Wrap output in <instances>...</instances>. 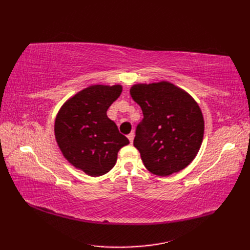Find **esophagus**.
Here are the masks:
<instances>
[{"mask_svg": "<svg viewBox=\"0 0 250 250\" xmlns=\"http://www.w3.org/2000/svg\"><path fill=\"white\" fill-rule=\"evenodd\" d=\"M128 139H129L130 143H133V140H134V132H131V133L128 135Z\"/></svg>", "mask_w": 250, "mask_h": 250, "instance_id": "1", "label": "esophagus"}]
</instances>
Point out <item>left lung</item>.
Masks as SVG:
<instances>
[{"label":"left lung","instance_id":"8db88e82","mask_svg":"<svg viewBox=\"0 0 250 250\" xmlns=\"http://www.w3.org/2000/svg\"><path fill=\"white\" fill-rule=\"evenodd\" d=\"M144 118L133 145L150 173L168 176L192 162L203 141L204 119L198 103L168 82L137 83L130 89Z\"/></svg>","mask_w":250,"mask_h":250}]
</instances>
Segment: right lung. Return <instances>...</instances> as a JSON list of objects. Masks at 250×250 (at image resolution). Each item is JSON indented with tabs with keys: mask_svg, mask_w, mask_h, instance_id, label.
I'll use <instances>...</instances> for the list:
<instances>
[{
	"mask_svg": "<svg viewBox=\"0 0 250 250\" xmlns=\"http://www.w3.org/2000/svg\"><path fill=\"white\" fill-rule=\"evenodd\" d=\"M121 91L120 84H93L68 99L56 117V141L63 156L90 176L109 172L120 148L130 143L106 114Z\"/></svg>",
	"mask_w": 250,
	"mask_h": 250,
	"instance_id": "right-lung-1",
	"label": "right lung"
}]
</instances>
